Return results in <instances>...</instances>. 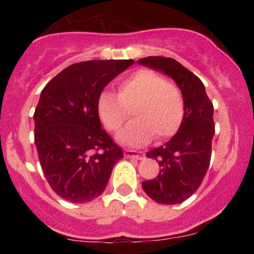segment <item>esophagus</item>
<instances>
[{"label": "esophagus", "instance_id": "esophagus-1", "mask_svg": "<svg viewBox=\"0 0 254 254\" xmlns=\"http://www.w3.org/2000/svg\"><path fill=\"white\" fill-rule=\"evenodd\" d=\"M124 155L127 157H129V159H136V160H142L144 157L143 154H138V153H136V151L130 150V149H125Z\"/></svg>", "mask_w": 254, "mask_h": 254}]
</instances>
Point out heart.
<instances>
[{
	"label": "heart",
	"instance_id": "heart-1",
	"mask_svg": "<svg viewBox=\"0 0 254 254\" xmlns=\"http://www.w3.org/2000/svg\"><path fill=\"white\" fill-rule=\"evenodd\" d=\"M98 115L110 132L123 127L129 111L133 121L119 132L118 139L127 145H144L171 138L182 127L185 101L176 83L159 72L141 69L118 84V94L104 90L98 98Z\"/></svg>",
	"mask_w": 254,
	"mask_h": 254
}]
</instances>
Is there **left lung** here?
I'll return each mask as SVG.
<instances>
[{
  "mask_svg": "<svg viewBox=\"0 0 254 254\" xmlns=\"http://www.w3.org/2000/svg\"><path fill=\"white\" fill-rule=\"evenodd\" d=\"M138 63L173 78L185 101V116L178 132L167 143L147 153L161 167L159 174L142 183L145 193L155 202L179 204L198 190L210 165L214 106L199 77L173 58L145 57Z\"/></svg>",
  "mask_w": 254,
  "mask_h": 254,
  "instance_id": "left-lung-1",
  "label": "left lung"
}]
</instances>
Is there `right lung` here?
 Returning <instances> with one entry per match:
<instances>
[{"label": "right lung", "instance_id": "1", "mask_svg": "<svg viewBox=\"0 0 254 254\" xmlns=\"http://www.w3.org/2000/svg\"><path fill=\"white\" fill-rule=\"evenodd\" d=\"M132 60L71 64L44 87L34 111V143L44 176L60 197L87 203L103 193L121 147L101 129L98 98Z\"/></svg>", "mask_w": 254, "mask_h": 254}]
</instances>
